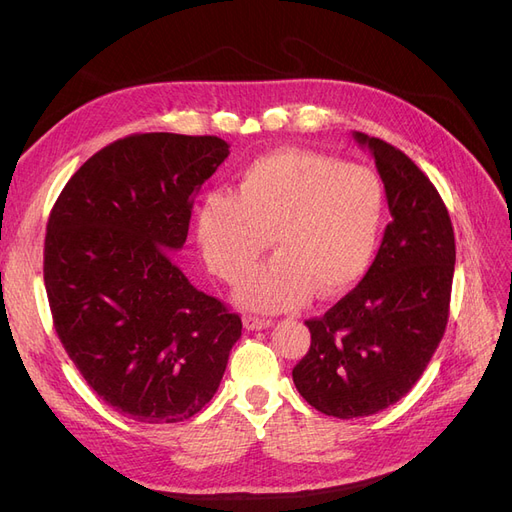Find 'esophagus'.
Instances as JSON below:
<instances>
[{
    "label": "esophagus",
    "instance_id": "1",
    "mask_svg": "<svg viewBox=\"0 0 512 512\" xmlns=\"http://www.w3.org/2000/svg\"><path fill=\"white\" fill-rule=\"evenodd\" d=\"M271 324H273V322H271L269 318H260V316H252V314L243 316V327H245L247 331H262V329H269Z\"/></svg>",
    "mask_w": 512,
    "mask_h": 512
}]
</instances>
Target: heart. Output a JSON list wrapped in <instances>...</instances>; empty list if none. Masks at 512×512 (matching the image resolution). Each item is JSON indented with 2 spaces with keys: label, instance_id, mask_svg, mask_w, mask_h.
Listing matches in <instances>:
<instances>
[{
  "label": "heart",
  "instance_id": "1",
  "mask_svg": "<svg viewBox=\"0 0 512 512\" xmlns=\"http://www.w3.org/2000/svg\"><path fill=\"white\" fill-rule=\"evenodd\" d=\"M384 188L374 170L305 149H277L247 164L235 194L211 192L196 211L207 269L237 282L271 245L275 258L241 282L237 297L262 312L335 299L374 260Z\"/></svg>",
  "mask_w": 512,
  "mask_h": 512
}]
</instances>
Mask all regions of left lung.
<instances>
[{"instance_id": "obj_1", "label": "left lung", "mask_w": 512, "mask_h": 512, "mask_svg": "<svg viewBox=\"0 0 512 512\" xmlns=\"http://www.w3.org/2000/svg\"><path fill=\"white\" fill-rule=\"evenodd\" d=\"M376 160L393 222L361 284L322 318L292 380L309 406L337 418L376 414L423 376L446 331L455 232L444 200L404 151L354 132Z\"/></svg>"}]
</instances>
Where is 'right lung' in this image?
<instances>
[{
	"label": "right lung",
	"mask_w": 512,
	"mask_h": 512,
	"mask_svg": "<svg viewBox=\"0 0 512 512\" xmlns=\"http://www.w3.org/2000/svg\"><path fill=\"white\" fill-rule=\"evenodd\" d=\"M228 153L218 136L119 138L76 170L46 224L59 342L104 404L134 421L179 423L203 410L241 337V318L170 256Z\"/></svg>",
	"instance_id": "obj_1"
}]
</instances>
